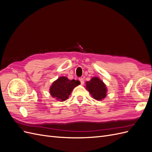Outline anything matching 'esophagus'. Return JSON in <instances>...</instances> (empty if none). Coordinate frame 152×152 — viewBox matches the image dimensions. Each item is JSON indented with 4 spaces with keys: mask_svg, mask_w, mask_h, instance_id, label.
<instances>
[{
    "mask_svg": "<svg viewBox=\"0 0 152 152\" xmlns=\"http://www.w3.org/2000/svg\"><path fill=\"white\" fill-rule=\"evenodd\" d=\"M79 80H80V84H81L82 85H83L84 83V80L83 78H80Z\"/></svg>",
    "mask_w": 152,
    "mask_h": 152,
    "instance_id": "1",
    "label": "esophagus"
}]
</instances>
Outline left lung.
Listing matches in <instances>:
<instances>
[{
	"instance_id": "left-lung-1",
	"label": "left lung",
	"mask_w": 152,
	"mask_h": 152,
	"mask_svg": "<svg viewBox=\"0 0 152 152\" xmlns=\"http://www.w3.org/2000/svg\"><path fill=\"white\" fill-rule=\"evenodd\" d=\"M86 89L93 98L96 100H102L107 96V88L104 82L98 77L92 78L91 80L86 82Z\"/></svg>"
}]
</instances>
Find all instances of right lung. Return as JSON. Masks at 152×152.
Masks as SVG:
<instances>
[{
    "label": "right lung",
    "instance_id": "obj_1",
    "mask_svg": "<svg viewBox=\"0 0 152 152\" xmlns=\"http://www.w3.org/2000/svg\"><path fill=\"white\" fill-rule=\"evenodd\" d=\"M80 84V81L69 80L66 77H60L50 87L49 92L53 98L63 102L67 99L75 87Z\"/></svg>",
    "mask_w": 152,
    "mask_h": 152
}]
</instances>
